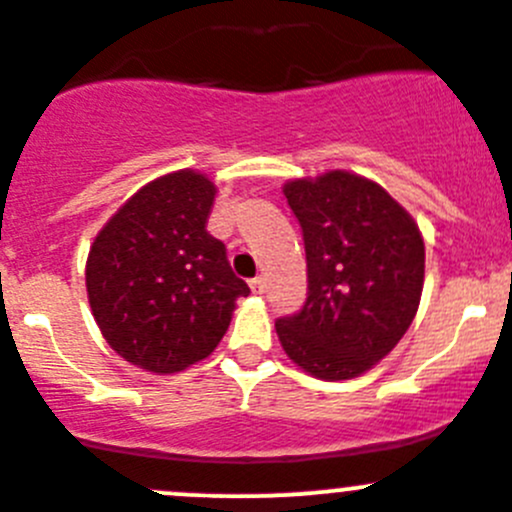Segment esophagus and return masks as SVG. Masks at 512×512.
Instances as JSON below:
<instances>
[{
  "instance_id": "esophagus-1",
  "label": "esophagus",
  "mask_w": 512,
  "mask_h": 512,
  "mask_svg": "<svg viewBox=\"0 0 512 512\" xmlns=\"http://www.w3.org/2000/svg\"><path fill=\"white\" fill-rule=\"evenodd\" d=\"M250 287H252V292L262 295V292H265V277H252Z\"/></svg>"
}]
</instances>
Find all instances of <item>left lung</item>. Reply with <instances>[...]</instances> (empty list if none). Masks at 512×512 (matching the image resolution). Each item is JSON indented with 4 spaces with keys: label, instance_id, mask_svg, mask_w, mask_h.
<instances>
[{
    "label": "left lung",
    "instance_id": "1",
    "mask_svg": "<svg viewBox=\"0 0 512 512\" xmlns=\"http://www.w3.org/2000/svg\"><path fill=\"white\" fill-rule=\"evenodd\" d=\"M307 257V300L275 322L292 362L350 380L388 355L413 322L425 245L413 217L365 177L325 172L285 185Z\"/></svg>",
    "mask_w": 512,
    "mask_h": 512
}]
</instances>
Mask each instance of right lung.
I'll return each instance as SVG.
<instances>
[{"label": "right lung", "instance_id": "obj_1", "mask_svg": "<svg viewBox=\"0 0 512 512\" xmlns=\"http://www.w3.org/2000/svg\"><path fill=\"white\" fill-rule=\"evenodd\" d=\"M215 185L180 170L142 187L102 227L87 260L92 315L117 355L150 372L205 360L250 295L205 230Z\"/></svg>", "mask_w": 512, "mask_h": 512}]
</instances>
